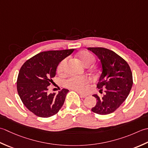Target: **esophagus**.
Masks as SVG:
<instances>
[{
	"mask_svg": "<svg viewBox=\"0 0 148 148\" xmlns=\"http://www.w3.org/2000/svg\"><path fill=\"white\" fill-rule=\"evenodd\" d=\"M78 92V94L80 95V96L81 98H86V96H87L86 95H84V94H83V93H81L80 92Z\"/></svg>",
	"mask_w": 148,
	"mask_h": 148,
	"instance_id": "esophagus-1",
	"label": "esophagus"
}]
</instances>
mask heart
Returning <instances> with one entry per match:
<instances>
[{"instance_id": "obj_1", "label": "heart", "mask_w": 148, "mask_h": 148, "mask_svg": "<svg viewBox=\"0 0 148 148\" xmlns=\"http://www.w3.org/2000/svg\"><path fill=\"white\" fill-rule=\"evenodd\" d=\"M78 57L82 64L89 67L95 61V57L89 52L86 50L81 51L78 53ZM68 59L65 58L59 63L57 68V71L59 75H64L66 71V67ZM90 83V79L87 77H71L66 80L65 86L68 88L74 89L77 91H83L86 86Z\"/></svg>"}]
</instances>
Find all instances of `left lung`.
<instances>
[{
	"label": "left lung",
	"instance_id": "left-lung-1",
	"mask_svg": "<svg viewBox=\"0 0 148 148\" xmlns=\"http://www.w3.org/2000/svg\"><path fill=\"white\" fill-rule=\"evenodd\" d=\"M100 60L101 73L97 87L105 94L101 98L97 95L96 105L91 110L100 115L114 112L128 97L133 85L131 69L124 59L112 50L103 47H89Z\"/></svg>",
	"mask_w": 148,
	"mask_h": 148
}]
</instances>
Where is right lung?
Segmentation results:
<instances>
[{"mask_svg": "<svg viewBox=\"0 0 148 148\" xmlns=\"http://www.w3.org/2000/svg\"><path fill=\"white\" fill-rule=\"evenodd\" d=\"M74 49L50 50L40 52L28 59L21 67L18 75L17 91L27 108L36 116L49 117L59 112L64 103L68 90L48 93L56 69L62 59Z\"/></svg>", "mask_w": 148, "mask_h": 148, "instance_id": "add662e5", "label": "right lung"}]
</instances>
